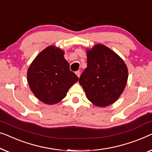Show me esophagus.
Wrapping results in <instances>:
<instances>
[{
	"mask_svg": "<svg viewBox=\"0 0 152 152\" xmlns=\"http://www.w3.org/2000/svg\"><path fill=\"white\" fill-rule=\"evenodd\" d=\"M75 74L77 75V76L78 77H80V74H81V72H80V71H77L75 72Z\"/></svg>",
	"mask_w": 152,
	"mask_h": 152,
	"instance_id": "34e87169",
	"label": "esophagus"
}]
</instances>
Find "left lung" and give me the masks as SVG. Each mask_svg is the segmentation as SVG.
Wrapping results in <instances>:
<instances>
[{"instance_id":"8db88e82","label":"left lung","mask_w":152,"mask_h":152,"mask_svg":"<svg viewBox=\"0 0 152 152\" xmlns=\"http://www.w3.org/2000/svg\"><path fill=\"white\" fill-rule=\"evenodd\" d=\"M127 77L124 61L108 47L96 45L87 50V67L79 82L90 102L96 106L105 107L118 99Z\"/></svg>"}]
</instances>
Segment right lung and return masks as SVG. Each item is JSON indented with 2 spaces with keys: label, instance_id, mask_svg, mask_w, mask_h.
<instances>
[{
  "label": "right lung",
  "instance_id": "obj_1",
  "mask_svg": "<svg viewBox=\"0 0 152 152\" xmlns=\"http://www.w3.org/2000/svg\"><path fill=\"white\" fill-rule=\"evenodd\" d=\"M59 48L49 46L31 64L27 71V81L34 95L47 104L60 102L78 77L70 70V65Z\"/></svg>",
  "mask_w": 152,
  "mask_h": 152
}]
</instances>
